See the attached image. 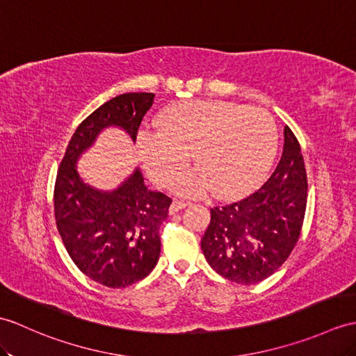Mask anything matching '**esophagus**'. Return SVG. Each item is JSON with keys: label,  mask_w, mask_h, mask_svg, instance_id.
I'll return each mask as SVG.
<instances>
[{"label": "esophagus", "mask_w": 356, "mask_h": 356, "mask_svg": "<svg viewBox=\"0 0 356 356\" xmlns=\"http://www.w3.org/2000/svg\"><path fill=\"white\" fill-rule=\"evenodd\" d=\"M186 206H189V202H181V200H175L171 203L170 206V212L175 213V212H179L180 209L186 208Z\"/></svg>", "instance_id": "34e87169"}]
</instances>
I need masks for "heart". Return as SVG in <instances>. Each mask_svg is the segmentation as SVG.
Returning a JSON list of instances; mask_svg holds the SVG:
<instances>
[{
    "label": "heart",
    "instance_id": "b5f03b06",
    "mask_svg": "<svg viewBox=\"0 0 356 356\" xmlns=\"http://www.w3.org/2000/svg\"><path fill=\"white\" fill-rule=\"evenodd\" d=\"M277 145L271 115L259 107L225 102H184L167 107L158 129L138 136L139 159L154 184L168 185L189 153L197 170L172 180L181 194L236 197L266 175Z\"/></svg>",
    "mask_w": 356,
    "mask_h": 356
}]
</instances>
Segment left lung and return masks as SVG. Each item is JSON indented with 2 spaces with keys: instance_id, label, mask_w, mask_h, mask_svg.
Returning a JSON list of instances; mask_svg holds the SVG:
<instances>
[{
  "instance_id": "1",
  "label": "left lung",
  "mask_w": 356,
  "mask_h": 356,
  "mask_svg": "<svg viewBox=\"0 0 356 356\" xmlns=\"http://www.w3.org/2000/svg\"><path fill=\"white\" fill-rule=\"evenodd\" d=\"M308 180L299 140L284 129V152L258 191L211 209L202 250L220 276L254 285L271 276L293 252L307 209Z\"/></svg>"
}]
</instances>
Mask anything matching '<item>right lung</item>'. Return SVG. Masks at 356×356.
<instances>
[{
	"mask_svg": "<svg viewBox=\"0 0 356 356\" xmlns=\"http://www.w3.org/2000/svg\"><path fill=\"white\" fill-rule=\"evenodd\" d=\"M153 100L152 92H129L98 107L74 131L57 171L54 213L62 241L81 273L109 288H126L150 275L171 198L150 191L139 168L112 191L94 188L80 177L77 161L107 127L122 129L135 143Z\"/></svg>",
	"mask_w": 356,
	"mask_h": 356,
	"instance_id": "right-lung-1",
	"label": "right lung"
}]
</instances>
